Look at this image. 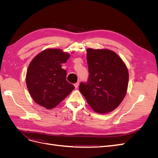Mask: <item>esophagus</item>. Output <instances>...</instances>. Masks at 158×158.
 <instances>
[{
  "instance_id": "34e87169",
  "label": "esophagus",
  "mask_w": 158,
  "mask_h": 158,
  "mask_svg": "<svg viewBox=\"0 0 158 158\" xmlns=\"http://www.w3.org/2000/svg\"><path fill=\"white\" fill-rule=\"evenodd\" d=\"M79 84H80V82H77L76 83H75L74 85V87L76 88H78V85H79Z\"/></svg>"
}]
</instances>
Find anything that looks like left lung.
Masks as SVG:
<instances>
[{
	"mask_svg": "<svg viewBox=\"0 0 158 158\" xmlns=\"http://www.w3.org/2000/svg\"><path fill=\"white\" fill-rule=\"evenodd\" d=\"M89 77L80 82V92L99 113L116 109L127 94L128 72L115 52L108 49H87Z\"/></svg>",
	"mask_w": 158,
	"mask_h": 158,
	"instance_id": "left-lung-1",
	"label": "left lung"
}]
</instances>
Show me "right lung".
I'll return each mask as SVG.
<instances>
[{"label":"right lung","instance_id":"1","mask_svg":"<svg viewBox=\"0 0 158 158\" xmlns=\"http://www.w3.org/2000/svg\"><path fill=\"white\" fill-rule=\"evenodd\" d=\"M70 55L60 49H46L30 63L26 85L34 102L47 109L55 107L74 89L66 80V72L61 67Z\"/></svg>","mask_w":158,"mask_h":158}]
</instances>
